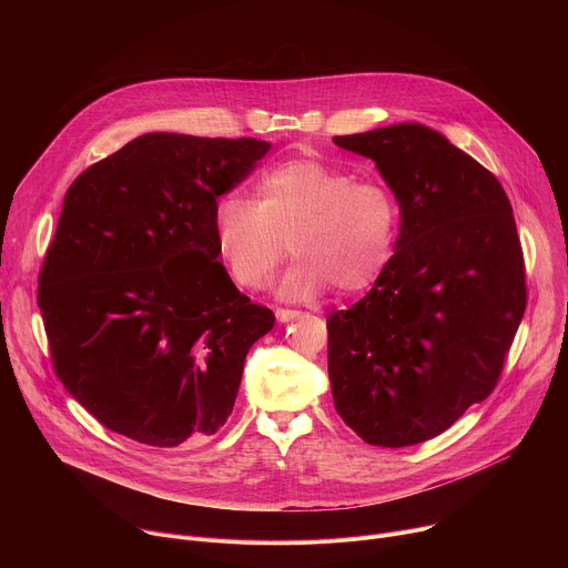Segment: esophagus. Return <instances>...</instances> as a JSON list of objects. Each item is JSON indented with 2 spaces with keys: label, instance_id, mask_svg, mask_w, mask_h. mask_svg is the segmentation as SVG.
<instances>
[{
  "label": "esophagus",
  "instance_id": "esophagus-1",
  "mask_svg": "<svg viewBox=\"0 0 568 568\" xmlns=\"http://www.w3.org/2000/svg\"><path fill=\"white\" fill-rule=\"evenodd\" d=\"M301 316V310H287V307H276V318L281 323H287V321H294Z\"/></svg>",
  "mask_w": 568,
  "mask_h": 568
}]
</instances>
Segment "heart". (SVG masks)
<instances>
[{
    "instance_id": "heart-1",
    "label": "heart",
    "mask_w": 568,
    "mask_h": 568,
    "mask_svg": "<svg viewBox=\"0 0 568 568\" xmlns=\"http://www.w3.org/2000/svg\"><path fill=\"white\" fill-rule=\"evenodd\" d=\"M399 226L393 191L379 180H355L318 159H296L270 171L256 202L224 195L213 233L231 278L247 290L272 283L290 247L296 254L281 294L307 298L335 283L342 292L373 285L386 270Z\"/></svg>"
}]
</instances>
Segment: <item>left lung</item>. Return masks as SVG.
<instances>
[{
  "instance_id": "obj_1",
  "label": "left lung",
  "mask_w": 568,
  "mask_h": 568,
  "mask_svg": "<svg viewBox=\"0 0 568 568\" xmlns=\"http://www.w3.org/2000/svg\"><path fill=\"white\" fill-rule=\"evenodd\" d=\"M333 141L373 159L399 206L386 270L362 301L328 316L333 399L368 445H418L501 375L526 310L513 206L490 171L423 123Z\"/></svg>"
}]
</instances>
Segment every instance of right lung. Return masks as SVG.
Listing matches in <instances>:
<instances>
[{
	"label": "right lung",
	"mask_w": 568,
	"mask_h": 568,
	"mask_svg": "<svg viewBox=\"0 0 568 568\" xmlns=\"http://www.w3.org/2000/svg\"><path fill=\"white\" fill-rule=\"evenodd\" d=\"M270 148L148 132L69 186L38 305L55 375L108 429L178 447L231 416L276 316L217 261L213 213Z\"/></svg>",
	"instance_id": "add662e5"
}]
</instances>
